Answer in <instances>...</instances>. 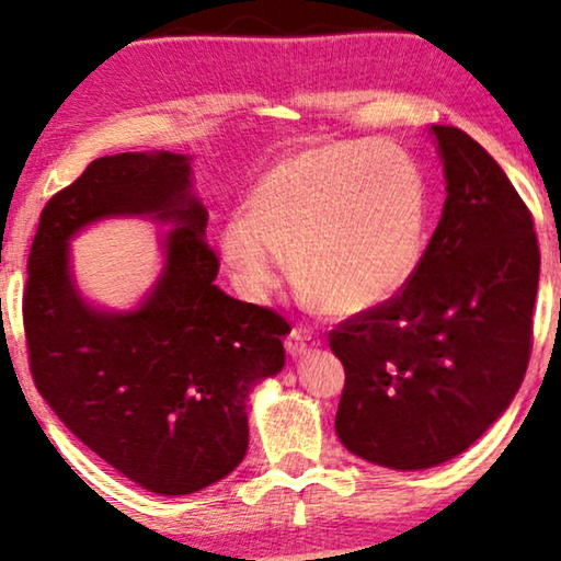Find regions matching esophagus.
Here are the masks:
<instances>
[{
	"label": "esophagus",
	"mask_w": 561,
	"mask_h": 561,
	"mask_svg": "<svg viewBox=\"0 0 561 561\" xmlns=\"http://www.w3.org/2000/svg\"><path fill=\"white\" fill-rule=\"evenodd\" d=\"M286 346H288L290 356H306V353L313 351L318 343H316L313 335L306 333L304 329H293L290 335H288V341H286Z\"/></svg>",
	"instance_id": "obj_1"
}]
</instances>
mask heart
<instances>
[{"label": "heart", "mask_w": 561, "mask_h": 561, "mask_svg": "<svg viewBox=\"0 0 561 561\" xmlns=\"http://www.w3.org/2000/svg\"><path fill=\"white\" fill-rule=\"evenodd\" d=\"M431 191L407 150L323 142L293 150L255 180L245 215L218 232L248 298L278 288L288 257L310 306L356 316L399 296L428 248Z\"/></svg>", "instance_id": "1"}]
</instances>
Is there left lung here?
Here are the masks:
<instances>
[{"label":"left lung","instance_id":"obj_1","mask_svg":"<svg viewBox=\"0 0 561 561\" xmlns=\"http://www.w3.org/2000/svg\"><path fill=\"white\" fill-rule=\"evenodd\" d=\"M428 135L446 201L421 268L391 304L331 333L346 368L335 434L351 454L399 471L454 459L510 409L539 286L531 213L506 172L459 127Z\"/></svg>","mask_w":561,"mask_h":561}]
</instances>
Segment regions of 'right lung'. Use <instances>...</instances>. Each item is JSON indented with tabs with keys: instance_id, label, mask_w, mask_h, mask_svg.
Segmentation results:
<instances>
[{
	"instance_id": "obj_1",
	"label": "right lung",
	"mask_w": 561,
	"mask_h": 561,
	"mask_svg": "<svg viewBox=\"0 0 561 561\" xmlns=\"http://www.w3.org/2000/svg\"><path fill=\"white\" fill-rule=\"evenodd\" d=\"M187 154L119 152L92 160L45 205L22 313L30 368L51 411L84 446L162 496L201 491L243 461L253 389L286 366L288 323L215 286L208 210ZM107 217H150L163 271L130 311L76 288L69 240Z\"/></svg>"
}]
</instances>
